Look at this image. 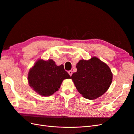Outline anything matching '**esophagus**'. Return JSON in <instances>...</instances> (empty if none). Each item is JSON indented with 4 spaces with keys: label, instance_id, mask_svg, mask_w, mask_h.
I'll list each match as a JSON object with an SVG mask.
<instances>
[{
    "label": "esophagus",
    "instance_id": "obj_1",
    "mask_svg": "<svg viewBox=\"0 0 134 134\" xmlns=\"http://www.w3.org/2000/svg\"><path fill=\"white\" fill-rule=\"evenodd\" d=\"M68 73H69V74L70 75V76H71V75H72V71L69 70V71H68Z\"/></svg>",
    "mask_w": 134,
    "mask_h": 134
}]
</instances>
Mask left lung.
<instances>
[{"label": "left lung", "instance_id": "8db88e82", "mask_svg": "<svg viewBox=\"0 0 134 134\" xmlns=\"http://www.w3.org/2000/svg\"><path fill=\"white\" fill-rule=\"evenodd\" d=\"M76 68L77 71L71 78L78 92L85 98L97 99L109 89L113 81V73L108 65L98 58L81 60Z\"/></svg>", "mask_w": 134, "mask_h": 134}]
</instances>
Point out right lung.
<instances>
[{
    "mask_svg": "<svg viewBox=\"0 0 134 134\" xmlns=\"http://www.w3.org/2000/svg\"><path fill=\"white\" fill-rule=\"evenodd\" d=\"M70 76L64 69L52 59H38L29 70L28 81L29 86L39 95L48 97L58 90L65 79Z\"/></svg>",
    "mask_w": 134,
    "mask_h": 134,
    "instance_id": "1",
    "label": "right lung"
}]
</instances>
